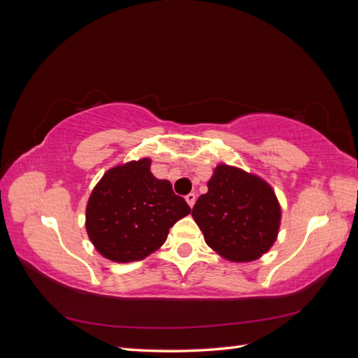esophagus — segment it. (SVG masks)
I'll return each mask as SVG.
<instances>
[{"label": "esophagus", "instance_id": "esophagus-1", "mask_svg": "<svg viewBox=\"0 0 358 358\" xmlns=\"http://www.w3.org/2000/svg\"><path fill=\"white\" fill-rule=\"evenodd\" d=\"M186 201H187V204H189L190 207H194V204H195V201H196V195H195L194 192L187 194V195H186Z\"/></svg>", "mask_w": 358, "mask_h": 358}]
</instances>
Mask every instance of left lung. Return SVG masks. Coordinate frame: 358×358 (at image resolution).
I'll list each match as a JSON object with an SVG mask.
<instances>
[{"label":"left lung","instance_id":"8db88e82","mask_svg":"<svg viewBox=\"0 0 358 358\" xmlns=\"http://www.w3.org/2000/svg\"><path fill=\"white\" fill-rule=\"evenodd\" d=\"M196 199L192 217L206 243L230 261H253L278 236L280 207L264 180L220 164Z\"/></svg>","mask_w":358,"mask_h":358}]
</instances>
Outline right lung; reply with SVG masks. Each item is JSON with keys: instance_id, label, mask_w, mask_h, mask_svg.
I'll return each instance as SVG.
<instances>
[{"instance_id": "1", "label": "right lung", "mask_w": 358, "mask_h": 358, "mask_svg": "<svg viewBox=\"0 0 358 358\" xmlns=\"http://www.w3.org/2000/svg\"><path fill=\"white\" fill-rule=\"evenodd\" d=\"M143 159L108 171L87 206V231L99 253L115 262L141 261L163 245L169 229L190 212L168 180Z\"/></svg>"}]
</instances>
